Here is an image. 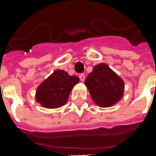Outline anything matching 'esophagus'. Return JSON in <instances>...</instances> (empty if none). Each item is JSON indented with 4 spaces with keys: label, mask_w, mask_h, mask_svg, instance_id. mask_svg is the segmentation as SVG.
Returning <instances> with one entry per match:
<instances>
[{
    "label": "esophagus",
    "mask_w": 156,
    "mask_h": 156,
    "mask_svg": "<svg viewBox=\"0 0 156 156\" xmlns=\"http://www.w3.org/2000/svg\"><path fill=\"white\" fill-rule=\"evenodd\" d=\"M79 78H80V80L82 82H83L85 80V75L83 73H81V74H79Z\"/></svg>",
    "instance_id": "esophagus-1"
}]
</instances>
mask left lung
<instances>
[{
  "label": "left lung",
  "instance_id": "left-lung-1",
  "mask_svg": "<svg viewBox=\"0 0 156 156\" xmlns=\"http://www.w3.org/2000/svg\"><path fill=\"white\" fill-rule=\"evenodd\" d=\"M84 84L95 104L103 108L114 105L123 96L124 82L105 63L95 66Z\"/></svg>",
  "mask_w": 156,
  "mask_h": 156
}]
</instances>
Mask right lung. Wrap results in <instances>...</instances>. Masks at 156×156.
Listing matches in <instances>:
<instances>
[{
  "instance_id": "right-lung-1",
  "label": "right lung",
  "mask_w": 156,
  "mask_h": 156,
  "mask_svg": "<svg viewBox=\"0 0 156 156\" xmlns=\"http://www.w3.org/2000/svg\"><path fill=\"white\" fill-rule=\"evenodd\" d=\"M78 81L77 76H70L67 72L58 69L37 88L36 100L45 108H59L67 103L71 90Z\"/></svg>"
}]
</instances>
